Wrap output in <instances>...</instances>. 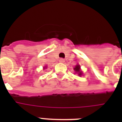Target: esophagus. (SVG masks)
Listing matches in <instances>:
<instances>
[{
	"label": "esophagus",
	"instance_id": "esophagus-1",
	"mask_svg": "<svg viewBox=\"0 0 122 122\" xmlns=\"http://www.w3.org/2000/svg\"><path fill=\"white\" fill-rule=\"evenodd\" d=\"M59 62L60 63H64L65 62V59H63V58H61V59H59Z\"/></svg>",
	"mask_w": 122,
	"mask_h": 122
}]
</instances>
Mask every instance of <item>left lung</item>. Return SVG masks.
I'll list each match as a JSON object with an SVG mask.
<instances>
[{"instance_id": "1", "label": "left lung", "mask_w": 122, "mask_h": 122, "mask_svg": "<svg viewBox=\"0 0 122 122\" xmlns=\"http://www.w3.org/2000/svg\"><path fill=\"white\" fill-rule=\"evenodd\" d=\"M80 66H79V65H76V66L75 67L74 70L77 73H78L79 76H81V74H82V72L80 70Z\"/></svg>"}]
</instances>
